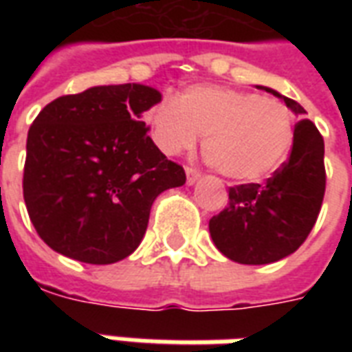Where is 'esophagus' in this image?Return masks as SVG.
Returning <instances> with one entry per match:
<instances>
[{
    "label": "esophagus",
    "mask_w": 352,
    "mask_h": 352,
    "mask_svg": "<svg viewBox=\"0 0 352 352\" xmlns=\"http://www.w3.org/2000/svg\"><path fill=\"white\" fill-rule=\"evenodd\" d=\"M199 177H201V171L192 168V166H186V179H188V184H193V182L197 181Z\"/></svg>",
    "instance_id": "esophagus-1"
}]
</instances>
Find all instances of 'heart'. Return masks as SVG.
<instances>
[{
	"label": "heart",
	"instance_id": "obj_1",
	"mask_svg": "<svg viewBox=\"0 0 352 352\" xmlns=\"http://www.w3.org/2000/svg\"><path fill=\"white\" fill-rule=\"evenodd\" d=\"M155 144L166 155L192 149L204 137L203 155L221 175L261 181L278 170L294 142V113L257 93L219 85H190L162 100L149 115Z\"/></svg>",
	"mask_w": 352,
	"mask_h": 352
}]
</instances>
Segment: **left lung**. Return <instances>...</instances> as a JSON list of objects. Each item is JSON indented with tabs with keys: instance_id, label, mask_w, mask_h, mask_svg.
<instances>
[{
	"instance_id": "obj_1",
	"label": "left lung",
	"mask_w": 352,
	"mask_h": 352,
	"mask_svg": "<svg viewBox=\"0 0 352 352\" xmlns=\"http://www.w3.org/2000/svg\"><path fill=\"white\" fill-rule=\"evenodd\" d=\"M281 98L296 115L307 113L292 98ZM323 153L322 133L309 118H300L289 159L265 184L228 188V204L210 219L215 246L243 265H267L298 250L322 210L327 181Z\"/></svg>"
}]
</instances>
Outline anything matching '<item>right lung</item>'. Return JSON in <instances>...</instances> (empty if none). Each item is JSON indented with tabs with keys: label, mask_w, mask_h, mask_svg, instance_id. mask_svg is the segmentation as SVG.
<instances>
[{
	"label": "right lung",
	"mask_w": 352,
	"mask_h": 352,
	"mask_svg": "<svg viewBox=\"0 0 352 352\" xmlns=\"http://www.w3.org/2000/svg\"><path fill=\"white\" fill-rule=\"evenodd\" d=\"M159 102L148 85H98L60 96L34 118L23 199L52 250L91 265L120 261L140 245L157 195L186 182L140 120Z\"/></svg>",
	"instance_id": "1"
}]
</instances>
